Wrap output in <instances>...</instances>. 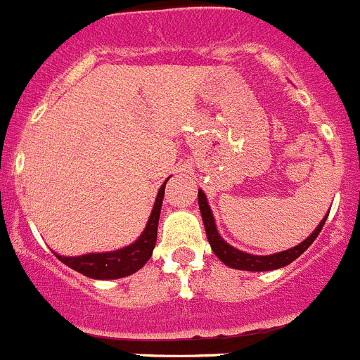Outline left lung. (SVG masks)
I'll return each mask as SVG.
<instances>
[{"mask_svg": "<svg viewBox=\"0 0 360 360\" xmlns=\"http://www.w3.org/2000/svg\"><path fill=\"white\" fill-rule=\"evenodd\" d=\"M198 202H199V212H201L202 224H205L206 238L210 241V247H212L213 254L220 259L226 266L233 269H243V271H273V269H280L283 266L290 264L292 261H296L297 257L316 240L319 233L322 231L323 224H326L327 215L320 220L319 226L315 227L311 234H309L306 240H302L300 245L292 248H287L283 252H276V254L271 255H254L248 254V252L238 250L233 245L227 243L222 236L219 234V229H217L215 219H213L212 208H210L208 201H206V194L199 188L198 192Z\"/></svg>", "mask_w": 360, "mask_h": 360, "instance_id": "8db88e82", "label": "left lung"}]
</instances>
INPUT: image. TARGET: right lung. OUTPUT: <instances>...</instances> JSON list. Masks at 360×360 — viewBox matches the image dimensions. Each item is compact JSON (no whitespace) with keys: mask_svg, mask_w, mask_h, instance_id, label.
Instances as JSON below:
<instances>
[{"mask_svg":"<svg viewBox=\"0 0 360 360\" xmlns=\"http://www.w3.org/2000/svg\"><path fill=\"white\" fill-rule=\"evenodd\" d=\"M168 180L169 176L159 188L147 226L136 241H133L127 247L119 248V250L94 252V254H84L77 255V257H66V255H59L54 252L56 257L68 268L94 280H117L136 273L138 269L147 264L148 259L152 257V252H154L155 240H158L159 215H161L162 198H165V187Z\"/></svg>","mask_w":360,"mask_h":360,"instance_id":"1","label":"right lung"}]
</instances>
